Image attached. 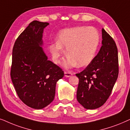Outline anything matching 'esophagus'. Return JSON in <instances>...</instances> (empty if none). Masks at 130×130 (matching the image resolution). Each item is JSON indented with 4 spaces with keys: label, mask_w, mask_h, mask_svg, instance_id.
<instances>
[{
    "label": "esophagus",
    "mask_w": 130,
    "mask_h": 130,
    "mask_svg": "<svg viewBox=\"0 0 130 130\" xmlns=\"http://www.w3.org/2000/svg\"><path fill=\"white\" fill-rule=\"evenodd\" d=\"M65 76L67 77H71V76L72 75V73L70 72H67V71H65Z\"/></svg>",
    "instance_id": "1"
}]
</instances>
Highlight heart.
Masks as SVG:
<instances>
[{
    "label": "heart",
    "instance_id": "heart-1",
    "mask_svg": "<svg viewBox=\"0 0 130 130\" xmlns=\"http://www.w3.org/2000/svg\"><path fill=\"white\" fill-rule=\"evenodd\" d=\"M99 43V34L94 28L78 27L61 31L58 40L49 46L53 59L58 62L66 47L67 59L64 62L66 67H84L90 62L95 56Z\"/></svg>",
    "mask_w": 130,
    "mask_h": 130
}]
</instances>
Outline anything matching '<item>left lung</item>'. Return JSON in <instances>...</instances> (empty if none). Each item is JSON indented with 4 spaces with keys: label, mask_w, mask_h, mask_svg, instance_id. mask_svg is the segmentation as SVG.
<instances>
[{
    "label": "left lung",
    "mask_w": 130,
    "mask_h": 130,
    "mask_svg": "<svg viewBox=\"0 0 130 130\" xmlns=\"http://www.w3.org/2000/svg\"><path fill=\"white\" fill-rule=\"evenodd\" d=\"M102 46L98 54L83 71L79 78L78 102L87 109L102 106L110 96L119 73L117 45L111 36L102 28Z\"/></svg>",
    "instance_id": "1"
}]
</instances>
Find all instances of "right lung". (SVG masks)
I'll return each mask as SVG.
<instances>
[{
    "instance_id": "1",
    "label": "right lung",
    "mask_w": 130,
    "mask_h": 130,
    "mask_svg": "<svg viewBox=\"0 0 130 130\" xmlns=\"http://www.w3.org/2000/svg\"><path fill=\"white\" fill-rule=\"evenodd\" d=\"M47 22L33 21L18 36L12 50L11 77L19 98L36 109L44 108L54 99L56 82L63 70L47 60L40 46Z\"/></svg>"
}]
</instances>
